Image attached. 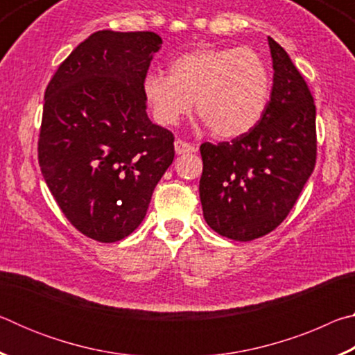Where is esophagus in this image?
I'll list each match as a JSON object with an SVG mask.
<instances>
[{"label":"esophagus","instance_id":"34e87169","mask_svg":"<svg viewBox=\"0 0 355 355\" xmlns=\"http://www.w3.org/2000/svg\"><path fill=\"white\" fill-rule=\"evenodd\" d=\"M173 146H175V152H177V155L194 153L196 150H197L194 146H191V144H188L186 141H182V139H177L175 142H173Z\"/></svg>","mask_w":355,"mask_h":355}]
</instances>
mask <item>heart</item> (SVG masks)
Wrapping results in <instances>:
<instances>
[{"label":"heart","mask_w":355,"mask_h":355,"mask_svg":"<svg viewBox=\"0 0 355 355\" xmlns=\"http://www.w3.org/2000/svg\"><path fill=\"white\" fill-rule=\"evenodd\" d=\"M142 92L153 119L172 127L192 111L219 137L255 127L271 98V73L250 48H199L173 59L169 76L148 73Z\"/></svg>","instance_id":"heart-1"}]
</instances>
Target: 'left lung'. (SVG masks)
Returning a JSON list of instances; mask_svg holds the SVG:
<instances>
[{
  "instance_id": "obj_1",
  "label": "left lung",
  "mask_w": 355,
  "mask_h": 355,
  "mask_svg": "<svg viewBox=\"0 0 355 355\" xmlns=\"http://www.w3.org/2000/svg\"><path fill=\"white\" fill-rule=\"evenodd\" d=\"M272 91L263 117L232 142L200 146L199 192L207 224L235 241L279 227L316 163V107L288 53L268 37Z\"/></svg>"
}]
</instances>
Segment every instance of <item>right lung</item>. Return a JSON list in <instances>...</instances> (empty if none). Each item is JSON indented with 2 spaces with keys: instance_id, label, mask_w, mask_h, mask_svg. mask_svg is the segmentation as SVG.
<instances>
[{
  "instance_id": "obj_1",
  "label": "right lung",
  "mask_w": 355,
  "mask_h": 355,
  "mask_svg": "<svg viewBox=\"0 0 355 355\" xmlns=\"http://www.w3.org/2000/svg\"><path fill=\"white\" fill-rule=\"evenodd\" d=\"M163 40L105 29L81 42L45 91L39 164L59 208L100 243L133 233L172 164L173 135L147 116L142 83Z\"/></svg>"
}]
</instances>
